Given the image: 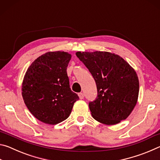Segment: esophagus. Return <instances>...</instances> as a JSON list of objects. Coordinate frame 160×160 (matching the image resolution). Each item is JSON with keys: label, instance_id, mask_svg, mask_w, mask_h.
Listing matches in <instances>:
<instances>
[{"label": "esophagus", "instance_id": "34e87169", "mask_svg": "<svg viewBox=\"0 0 160 160\" xmlns=\"http://www.w3.org/2000/svg\"><path fill=\"white\" fill-rule=\"evenodd\" d=\"M78 96H79V97H80V99H82L84 98V93H82V92H80V93L78 94Z\"/></svg>", "mask_w": 160, "mask_h": 160}]
</instances>
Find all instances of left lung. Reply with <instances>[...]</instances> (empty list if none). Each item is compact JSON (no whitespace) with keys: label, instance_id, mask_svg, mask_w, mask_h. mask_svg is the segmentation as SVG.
Returning <instances> with one entry per match:
<instances>
[{"label":"left lung","instance_id":"obj_1","mask_svg":"<svg viewBox=\"0 0 160 160\" xmlns=\"http://www.w3.org/2000/svg\"><path fill=\"white\" fill-rule=\"evenodd\" d=\"M75 54L96 82L97 98L89 103L92 117L106 125H115L128 118L138 98L139 80L135 70L115 53L78 51Z\"/></svg>","mask_w":160,"mask_h":160}]
</instances>
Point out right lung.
<instances>
[{
    "label": "right lung",
    "mask_w": 160,
    "mask_h": 160,
    "mask_svg": "<svg viewBox=\"0 0 160 160\" xmlns=\"http://www.w3.org/2000/svg\"><path fill=\"white\" fill-rule=\"evenodd\" d=\"M71 54L49 51L32 62L22 85L25 104L35 118L56 125L68 118L74 103L79 99L72 92L67 75Z\"/></svg>",
    "instance_id": "1"
}]
</instances>
